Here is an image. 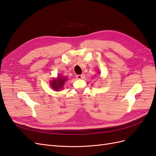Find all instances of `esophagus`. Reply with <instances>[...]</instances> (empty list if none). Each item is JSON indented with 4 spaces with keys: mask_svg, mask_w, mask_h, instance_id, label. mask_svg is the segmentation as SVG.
I'll list each match as a JSON object with an SVG mask.
<instances>
[{
    "mask_svg": "<svg viewBox=\"0 0 156 156\" xmlns=\"http://www.w3.org/2000/svg\"><path fill=\"white\" fill-rule=\"evenodd\" d=\"M83 77V75H77V78L79 79H81Z\"/></svg>",
    "mask_w": 156,
    "mask_h": 156,
    "instance_id": "obj_1",
    "label": "esophagus"
}]
</instances>
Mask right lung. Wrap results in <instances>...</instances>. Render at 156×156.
<instances>
[{
    "instance_id": "obj_1",
    "label": "right lung",
    "mask_w": 156,
    "mask_h": 156,
    "mask_svg": "<svg viewBox=\"0 0 156 156\" xmlns=\"http://www.w3.org/2000/svg\"><path fill=\"white\" fill-rule=\"evenodd\" d=\"M66 81V79L63 78V77H58L57 79H54L51 81V84L52 88L53 89L56 90H59L60 89L62 88V87L64 85V84L65 81Z\"/></svg>"
}]
</instances>
